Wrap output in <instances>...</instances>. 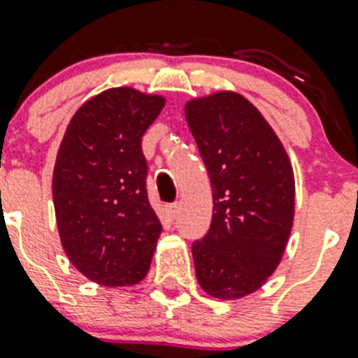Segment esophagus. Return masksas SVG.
Returning a JSON list of instances; mask_svg holds the SVG:
<instances>
[{
	"mask_svg": "<svg viewBox=\"0 0 358 358\" xmlns=\"http://www.w3.org/2000/svg\"><path fill=\"white\" fill-rule=\"evenodd\" d=\"M167 214L174 220V217H176V214H178V203L167 204Z\"/></svg>",
	"mask_w": 358,
	"mask_h": 358,
	"instance_id": "obj_1",
	"label": "esophagus"
}]
</instances>
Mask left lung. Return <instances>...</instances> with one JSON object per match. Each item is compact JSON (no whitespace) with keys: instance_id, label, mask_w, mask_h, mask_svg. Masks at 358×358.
<instances>
[{"instance_id":"left-lung-1","label":"left lung","mask_w":358,"mask_h":358,"mask_svg":"<svg viewBox=\"0 0 358 358\" xmlns=\"http://www.w3.org/2000/svg\"><path fill=\"white\" fill-rule=\"evenodd\" d=\"M214 195L208 233L191 245L201 287L215 299L257 291L280 264L294 215L293 167L263 114L234 92L185 105Z\"/></svg>"}]
</instances>
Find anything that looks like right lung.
<instances>
[{
	"label": "right lung",
	"instance_id": "add662e5",
	"mask_svg": "<svg viewBox=\"0 0 358 358\" xmlns=\"http://www.w3.org/2000/svg\"><path fill=\"white\" fill-rule=\"evenodd\" d=\"M165 99L113 88L78 108L59 146L52 197L65 253L106 287L135 285L161 234L148 201L143 135Z\"/></svg>",
	"mask_w": 358,
	"mask_h": 358
}]
</instances>
